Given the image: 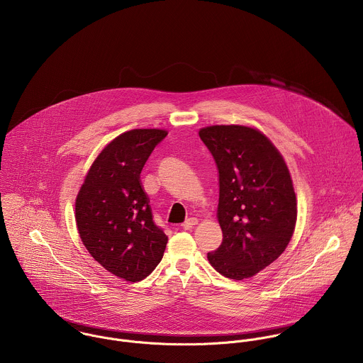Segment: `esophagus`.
<instances>
[{
	"label": "esophagus",
	"mask_w": 363,
	"mask_h": 363,
	"mask_svg": "<svg viewBox=\"0 0 363 363\" xmlns=\"http://www.w3.org/2000/svg\"><path fill=\"white\" fill-rule=\"evenodd\" d=\"M199 223V220L196 219V218H189L186 222H183L182 223V228L184 229V230H189V229H191L194 225H197Z\"/></svg>",
	"instance_id": "obj_1"
}]
</instances>
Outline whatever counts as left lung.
<instances>
[{"mask_svg":"<svg viewBox=\"0 0 363 363\" xmlns=\"http://www.w3.org/2000/svg\"><path fill=\"white\" fill-rule=\"evenodd\" d=\"M199 134L219 173L223 240L208 261L226 278H250L278 259L294 235L298 207L288 166L256 128L209 125Z\"/></svg>","mask_w":363,"mask_h":363,"instance_id":"left-lung-1","label":"left lung"}]
</instances>
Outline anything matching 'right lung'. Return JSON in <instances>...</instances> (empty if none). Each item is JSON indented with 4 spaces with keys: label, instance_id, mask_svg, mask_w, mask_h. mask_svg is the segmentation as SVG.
Segmentation results:
<instances>
[{
    "label": "right lung",
    "instance_id": "obj_1",
    "mask_svg": "<svg viewBox=\"0 0 363 363\" xmlns=\"http://www.w3.org/2000/svg\"><path fill=\"white\" fill-rule=\"evenodd\" d=\"M166 135L164 130L137 128L116 137L92 163L75 201L77 228L86 250L108 272L130 282L155 269L167 243L140 179Z\"/></svg>",
    "mask_w": 363,
    "mask_h": 363
}]
</instances>
